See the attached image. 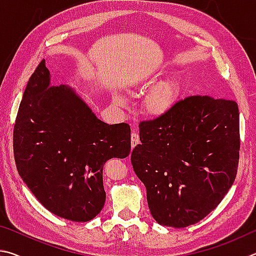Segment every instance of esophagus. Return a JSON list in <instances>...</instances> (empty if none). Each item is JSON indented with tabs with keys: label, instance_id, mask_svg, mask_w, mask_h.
<instances>
[{
	"label": "esophagus",
	"instance_id": "esophagus-1",
	"mask_svg": "<svg viewBox=\"0 0 256 256\" xmlns=\"http://www.w3.org/2000/svg\"><path fill=\"white\" fill-rule=\"evenodd\" d=\"M140 135H138L137 132H134L132 134V147L134 148V147L135 146H137L138 144H140Z\"/></svg>",
	"mask_w": 256,
	"mask_h": 256
}]
</instances>
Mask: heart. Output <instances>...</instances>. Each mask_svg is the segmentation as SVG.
I'll list each match as a JSON object with an SVG mask.
<instances>
[{"label": "heart", "mask_w": 256, "mask_h": 256, "mask_svg": "<svg viewBox=\"0 0 256 256\" xmlns=\"http://www.w3.org/2000/svg\"><path fill=\"white\" fill-rule=\"evenodd\" d=\"M178 94H180V85L176 80L170 78L163 80L146 98L145 109L150 114L155 116L166 114L176 106L178 100ZM114 102L121 104L122 98L116 96Z\"/></svg>", "instance_id": "1"}]
</instances>
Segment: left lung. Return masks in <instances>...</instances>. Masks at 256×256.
<instances>
[{
  "label": "left lung",
  "instance_id": "left-lung-1",
  "mask_svg": "<svg viewBox=\"0 0 256 256\" xmlns=\"http://www.w3.org/2000/svg\"><path fill=\"white\" fill-rule=\"evenodd\" d=\"M134 171L144 183L152 216L188 227L222 202L240 160V114L234 100L191 96L166 114L140 124Z\"/></svg>",
  "mask_w": 256,
  "mask_h": 256
}]
</instances>
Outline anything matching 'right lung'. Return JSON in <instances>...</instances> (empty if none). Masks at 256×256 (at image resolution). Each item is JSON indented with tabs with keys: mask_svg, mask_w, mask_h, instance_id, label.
Here are the masks:
<instances>
[{
	"mask_svg": "<svg viewBox=\"0 0 256 256\" xmlns=\"http://www.w3.org/2000/svg\"><path fill=\"white\" fill-rule=\"evenodd\" d=\"M49 82L42 60L30 76L16 118V165L47 210L68 220L88 222L106 202V162L130 153V126L103 122L70 88Z\"/></svg>",
	"mask_w": 256,
	"mask_h": 256,
	"instance_id": "add662e5",
	"label": "right lung"
}]
</instances>
